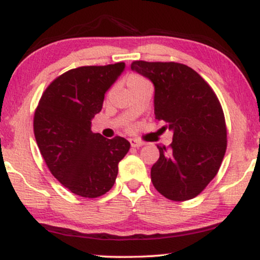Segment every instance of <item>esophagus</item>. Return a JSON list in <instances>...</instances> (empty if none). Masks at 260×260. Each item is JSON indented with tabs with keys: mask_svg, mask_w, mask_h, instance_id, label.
I'll use <instances>...</instances> for the list:
<instances>
[{
	"mask_svg": "<svg viewBox=\"0 0 260 260\" xmlns=\"http://www.w3.org/2000/svg\"><path fill=\"white\" fill-rule=\"evenodd\" d=\"M129 143H131V145L134 148H139V147H142V145H144V143L140 142V140H138V139H134V138H131Z\"/></svg>",
	"mask_w": 260,
	"mask_h": 260,
	"instance_id": "esophagus-1",
	"label": "esophagus"
}]
</instances>
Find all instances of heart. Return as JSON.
Wrapping results in <instances>:
<instances>
[{
  "instance_id": "obj_1",
  "label": "heart",
  "mask_w": 260,
  "mask_h": 260,
  "mask_svg": "<svg viewBox=\"0 0 260 260\" xmlns=\"http://www.w3.org/2000/svg\"><path fill=\"white\" fill-rule=\"evenodd\" d=\"M144 79H142L140 77L138 76H131L128 77L127 79V85H131V84H134V83H139V82H143Z\"/></svg>"
}]
</instances>
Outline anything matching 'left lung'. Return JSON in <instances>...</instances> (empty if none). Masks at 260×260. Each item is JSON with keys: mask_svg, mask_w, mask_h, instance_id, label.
<instances>
[{"mask_svg": "<svg viewBox=\"0 0 260 260\" xmlns=\"http://www.w3.org/2000/svg\"><path fill=\"white\" fill-rule=\"evenodd\" d=\"M154 85V113L174 137L151 168L156 190L175 202L194 198L215 177L226 151V124L215 92L186 64L134 61Z\"/></svg>", "mask_w": 260, "mask_h": 260, "instance_id": "8db88e82", "label": "left lung"}]
</instances>
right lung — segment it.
Wrapping results in <instances>:
<instances>
[{
    "label": "right lung",
    "instance_id": "1",
    "mask_svg": "<svg viewBox=\"0 0 260 260\" xmlns=\"http://www.w3.org/2000/svg\"><path fill=\"white\" fill-rule=\"evenodd\" d=\"M124 68L123 62L74 68L53 80L39 101L38 147L55 178L77 196L96 198L109 192L129 150L122 137L107 139L91 132V120Z\"/></svg>",
    "mask_w": 260,
    "mask_h": 260
}]
</instances>
